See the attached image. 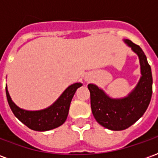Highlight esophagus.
<instances>
[{"mask_svg": "<svg viewBox=\"0 0 158 158\" xmlns=\"http://www.w3.org/2000/svg\"><path fill=\"white\" fill-rule=\"evenodd\" d=\"M85 80L86 81H88V79H85Z\"/></svg>", "mask_w": 158, "mask_h": 158, "instance_id": "34e87169", "label": "esophagus"}]
</instances>
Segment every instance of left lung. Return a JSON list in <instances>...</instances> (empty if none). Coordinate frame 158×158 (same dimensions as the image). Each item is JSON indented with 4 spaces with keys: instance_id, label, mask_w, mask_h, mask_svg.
<instances>
[{
    "instance_id": "1",
    "label": "left lung",
    "mask_w": 158,
    "mask_h": 158,
    "mask_svg": "<svg viewBox=\"0 0 158 158\" xmlns=\"http://www.w3.org/2000/svg\"><path fill=\"white\" fill-rule=\"evenodd\" d=\"M123 41L138 56L139 60L141 76L135 89L125 97L115 99L96 85H88L94 118L102 126L116 131L128 129L143 116L152 94V69L145 53L131 40L125 39Z\"/></svg>"
}]
</instances>
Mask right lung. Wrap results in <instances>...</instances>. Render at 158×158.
<instances>
[{
  "mask_svg": "<svg viewBox=\"0 0 158 158\" xmlns=\"http://www.w3.org/2000/svg\"><path fill=\"white\" fill-rule=\"evenodd\" d=\"M82 85L81 83H74L69 85L52 105L38 111L24 110L17 106L9 95L7 86H6V94L12 113L23 124L35 131H47L64 123L73 97L77 89Z\"/></svg>",
  "mask_w": 158,
  "mask_h": 158,
  "instance_id": "1",
  "label": "right lung"
}]
</instances>
